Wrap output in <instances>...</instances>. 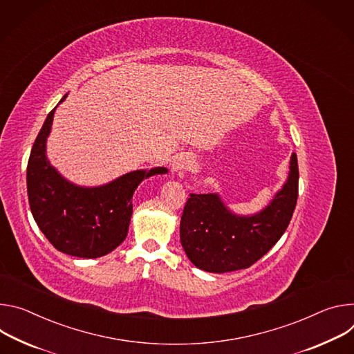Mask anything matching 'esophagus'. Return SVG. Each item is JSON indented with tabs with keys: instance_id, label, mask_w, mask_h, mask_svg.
Listing matches in <instances>:
<instances>
[{
	"instance_id": "34e87169",
	"label": "esophagus",
	"mask_w": 354,
	"mask_h": 354,
	"mask_svg": "<svg viewBox=\"0 0 354 354\" xmlns=\"http://www.w3.org/2000/svg\"><path fill=\"white\" fill-rule=\"evenodd\" d=\"M194 167V160L187 154H177L171 160V169L173 171H183V170H191Z\"/></svg>"
}]
</instances>
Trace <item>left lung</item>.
<instances>
[{"instance_id": "left-lung-1", "label": "left lung", "mask_w": 354, "mask_h": 354, "mask_svg": "<svg viewBox=\"0 0 354 354\" xmlns=\"http://www.w3.org/2000/svg\"><path fill=\"white\" fill-rule=\"evenodd\" d=\"M298 160L292 153L288 180L271 204L253 216L233 215L216 194H189L180 239L194 266L209 272L248 268L286 232L298 198Z\"/></svg>"}]
</instances>
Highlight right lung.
I'll return each instance as SVG.
<instances>
[{
	"mask_svg": "<svg viewBox=\"0 0 354 354\" xmlns=\"http://www.w3.org/2000/svg\"><path fill=\"white\" fill-rule=\"evenodd\" d=\"M55 111L49 112L37 133L28 160L30 211L39 229L59 252L84 259L101 257L125 241L136 187L150 176L167 173V169L136 170L94 188L68 183L49 165L45 154Z\"/></svg>",
	"mask_w": 354,
	"mask_h": 354,
	"instance_id": "add662e5",
	"label": "right lung"
}]
</instances>
